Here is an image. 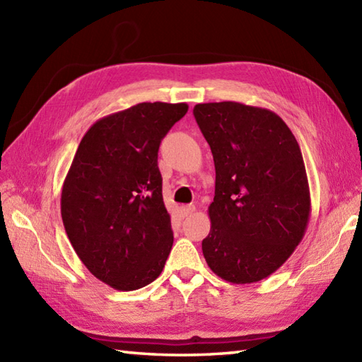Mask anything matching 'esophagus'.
<instances>
[{
  "mask_svg": "<svg viewBox=\"0 0 362 362\" xmlns=\"http://www.w3.org/2000/svg\"><path fill=\"white\" fill-rule=\"evenodd\" d=\"M180 211H182V216L187 218V216H189V214H193L196 211V206L194 205H185V206H182Z\"/></svg>",
  "mask_w": 362,
  "mask_h": 362,
  "instance_id": "1",
  "label": "esophagus"
}]
</instances>
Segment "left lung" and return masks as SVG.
<instances>
[{
	"instance_id": "1",
	"label": "left lung",
	"mask_w": 362,
	"mask_h": 362,
	"mask_svg": "<svg viewBox=\"0 0 362 362\" xmlns=\"http://www.w3.org/2000/svg\"><path fill=\"white\" fill-rule=\"evenodd\" d=\"M214 160L211 228L202 252L226 281L274 274L302 241L311 213L300 146L279 115L241 103L194 107Z\"/></svg>"
}]
</instances>
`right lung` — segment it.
I'll list each match as a JSON object with an SVG mask.
<instances>
[{
    "label": "right lung",
    "instance_id": "add662e5",
    "mask_svg": "<svg viewBox=\"0 0 362 362\" xmlns=\"http://www.w3.org/2000/svg\"><path fill=\"white\" fill-rule=\"evenodd\" d=\"M185 103H141L96 121L68 171L60 213L74 252L96 279L135 291L161 274L173 247L158 148Z\"/></svg>",
    "mask_w": 362,
    "mask_h": 362
}]
</instances>
